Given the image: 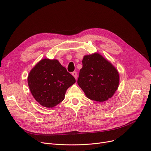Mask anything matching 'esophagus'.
I'll return each instance as SVG.
<instances>
[{"label": "esophagus", "instance_id": "esophagus-1", "mask_svg": "<svg viewBox=\"0 0 151 151\" xmlns=\"http://www.w3.org/2000/svg\"><path fill=\"white\" fill-rule=\"evenodd\" d=\"M72 75L75 77V78L76 79V78H77V73L76 72V71H73V72H72Z\"/></svg>", "mask_w": 151, "mask_h": 151}]
</instances>
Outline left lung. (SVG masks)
I'll return each mask as SVG.
<instances>
[{
  "instance_id": "left-lung-1",
  "label": "left lung",
  "mask_w": 151,
  "mask_h": 151,
  "mask_svg": "<svg viewBox=\"0 0 151 151\" xmlns=\"http://www.w3.org/2000/svg\"><path fill=\"white\" fill-rule=\"evenodd\" d=\"M78 84L91 100L105 101L118 88L119 75L116 68L99 53L84 55Z\"/></svg>"
}]
</instances>
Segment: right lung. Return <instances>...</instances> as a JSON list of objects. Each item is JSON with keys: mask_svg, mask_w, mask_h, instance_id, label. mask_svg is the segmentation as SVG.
<instances>
[{"mask_svg": "<svg viewBox=\"0 0 151 151\" xmlns=\"http://www.w3.org/2000/svg\"><path fill=\"white\" fill-rule=\"evenodd\" d=\"M27 81L36 101L52 108L63 100L67 89L76 80L58 60L43 59L31 70Z\"/></svg>", "mask_w": 151, "mask_h": 151, "instance_id": "1", "label": "right lung"}]
</instances>
